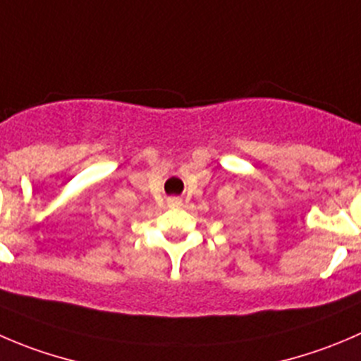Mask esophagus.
<instances>
[{
    "label": "esophagus",
    "instance_id": "34e87169",
    "mask_svg": "<svg viewBox=\"0 0 361 361\" xmlns=\"http://www.w3.org/2000/svg\"><path fill=\"white\" fill-rule=\"evenodd\" d=\"M181 199L180 197H171L169 199V206H181Z\"/></svg>",
    "mask_w": 361,
    "mask_h": 361
}]
</instances>
